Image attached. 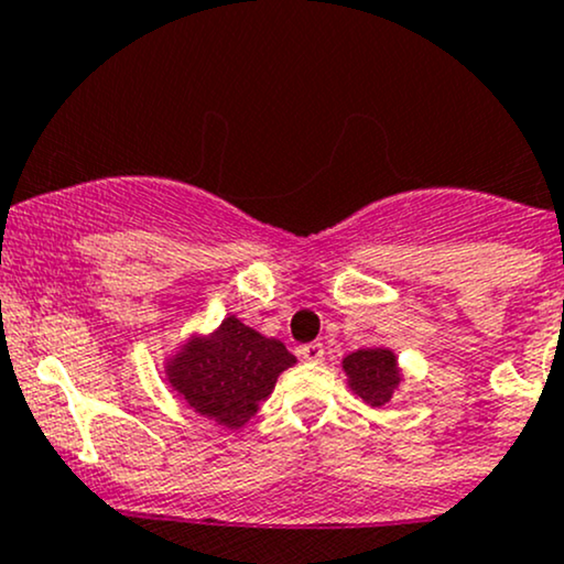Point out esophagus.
Returning <instances> with one entry per match:
<instances>
[{
	"mask_svg": "<svg viewBox=\"0 0 564 564\" xmlns=\"http://www.w3.org/2000/svg\"><path fill=\"white\" fill-rule=\"evenodd\" d=\"M300 358L307 360V364H321V360H323V345H321V341H313V345L300 347Z\"/></svg>",
	"mask_w": 564,
	"mask_h": 564,
	"instance_id": "esophagus-1",
	"label": "esophagus"
}]
</instances>
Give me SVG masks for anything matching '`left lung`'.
Here are the masks:
<instances>
[{"label":"left lung","instance_id":"1","mask_svg":"<svg viewBox=\"0 0 564 564\" xmlns=\"http://www.w3.org/2000/svg\"><path fill=\"white\" fill-rule=\"evenodd\" d=\"M341 371L347 377V387L360 400L373 408L387 405L398 392L403 371L398 366V355L390 347H364L345 355Z\"/></svg>","mask_w":564,"mask_h":564}]
</instances>
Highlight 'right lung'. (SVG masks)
<instances>
[{"instance_id": "obj_1", "label": "right lung", "mask_w": 564, "mask_h": 564, "mask_svg": "<svg viewBox=\"0 0 564 564\" xmlns=\"http://www.w3.org/2000/svg\"><path fill=\"white\" fill-rule=\"evenodd\" d=\"M294 364L283 341L228 315L212 334L187 336L164 360V373L198 416L241 430Z\"/></svg>"}]
</instances>
